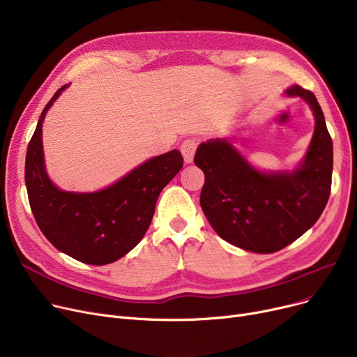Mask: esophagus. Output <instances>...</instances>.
Listing matches in <instances>:
<instances>
[{"label": "esophagus", "instance_id": "1", "mask_svg": "<svg viewBox=\"0 0 357 357\" xmlns=\"http://www.w3.org/2000/svg\"><path fill=\"white\" fill-rule=\"evenodd\" d=\"M198 147V142L195 139H186L182 144H181V153L185 159L186 163H191L194 160V155H195V150Z\"/></svg>", "mask_w": 357, "mask_h": 357}]
</instances>
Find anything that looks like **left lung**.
<instances>
[{"label":"left lung","mask_w":357,"mask_h":357,"mask_svg":"<svg viewBox=\"0 0 357 357\" xmlns=\"http://www.w3.org/2000/svg\"><path fill=\"white\" fill-rule=\"evenodd\" d=\"M310 104L315 130L294 172H259L227 139L201 143L194 158L205 175L201 208L215 233L240 249L273 253L301 237L324 211L333 174V142L314 93L285 91Z\"/></svg>","instance_id":"1"}]
</instances>
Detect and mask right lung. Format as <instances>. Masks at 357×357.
Returning <instances> with one entry per match:
<instances>
[{"instance_id":"add662e5","label":"right lung","mask_w":357,"mask_h":357,"mask_svg":"<svg viewBox=\"0 0 357 357\" xmlns=\"http://www.w3.org/2000/svg\"><path fill=\"white\" fill-rule=\"evenodd\" d=\"M68 85L56 91L37 121L26 153V186L37 226L52 245L88 265H107L127 255L146 234L156 201L181 171L183 158L171 150L133 169L108 188L66 192L49 179L42 146V126L47 109Z\"/></svg>"}]
</instances>
